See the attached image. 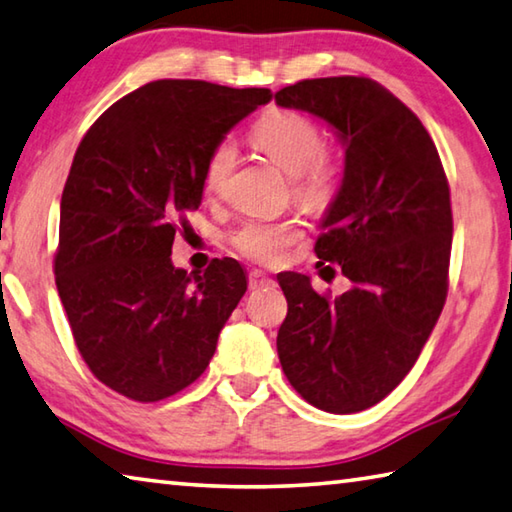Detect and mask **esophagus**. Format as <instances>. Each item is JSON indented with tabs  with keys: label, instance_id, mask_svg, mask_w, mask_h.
<instances>
[{
	"label": "esophagus",
	"instance_id": "esophagus-1",
	"mask_svg": "<svg viewBox=\"0 0 512 512\" xmlns=\"http://www.w3.org/2000/svg\"><path fill=\"white\" fill-rule=\"evenodd\" d=\"M248 286L253 288V291H257V288L275 286V280H273L271 275H266L264 271H259V268H255V271L248 273Z\"/></svg>",
	"mask_w": 512,
	"mask_h": 512
}]
</instances>
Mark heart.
I'll return each instance as SVG.
<instances>
[{
  "instance_id": "b5f03b06",
  "label": "heart",
  "mask_w": 512,
  "mask_h": 512,
  "mask_svg": "<svg viewBox=\"0 0 512 512\" xmlns=\"http://www.w3.org/2000/svg\"><path fill=\"white\" fill-rule=\"evenodd\" d=\"M250 138L259 152L291 176L293 197L304 208L320 210L333 199L342 163L336 150L322 145V132L313 118L293 109H273L257 120ZM235 163L237 147L230 138L212 147L203 172L206 190L217 192L228 181ZM300 232L295 219H250L235 232L232 244L241 255L271 264L284 257L286 248L300 237Z\"/></svg>"
}]
</instances>
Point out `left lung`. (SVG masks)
Returning <instances> with one entry per match:
<instances>
[{
  "label": "left lung",
  "instance_id": "obj_1",
  "mask_svg": "<svg viewBox=\"0 0 512 512\" xmlns=\"http://www.w3.org/2000/svg\"><path fill=\"white\" fill-rule=\"evenodd\" d=\"M275 102L322 118L345 145V172L315 255L353 284L331 300L302 273L277 275L288 302L277 353L306 403L362 412L410 374L443 311L448 179L421 120L371 78L302 80L277 91Z\"/></svg>",
  "mask_w": 512,
  "mask_h": 512
}]
</instances>
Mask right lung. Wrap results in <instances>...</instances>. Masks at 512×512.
<instances>
[{"mask_svg":"<svg viewBox=\"0 0 512 512\" xmlns=\"http://www.w3.org/2000/svg\"><path fill=\"white\" fill-rule=\"evenodd\" d=\"M271 89L156 80L114 102L82 138L60 201L55 286L100 383L138 403L192 385L246 293L237 259L199 273L172 264L201 206L208 154Z\"/></svg>","mask_w":512,"mask_h":512,"instance_id":"obj_1","label":"right lung"}]
</instances>
